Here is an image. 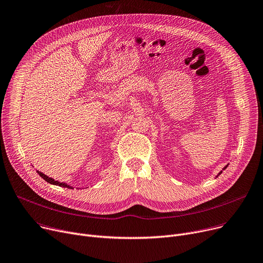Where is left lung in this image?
Wrapping results in <instances>:
<instances>
[{"mask_svg":"<svg viewBox=\"0 0 263 263\" xmlns=\"http://www.w3.org/2000/svg\"><path fill=\"white\" fill-rule=\"evenodd\" d=\"M226 167H227V166H225V167H224V169H225V168H226ZM221 172H222V171H221ZM221 172H220V173H221ZM220 173H219V174H220Z\"/></svg>","mask_w":263,"mask_h":263,"instance_id":"obj_1","label":"left lung"}]
</instances>
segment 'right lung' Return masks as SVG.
<instances>
[{"mask_svg":"<svg viewBox=\"0 0 263 263\" xmlns=\"http://www.w3.org/2000/svg\"><path fill=\"white\" fill-rule=\"evenodd\" d=\"M38 172V174L39 176L42 178V179H44L47 183H49V184H52V185H58V186H61V187H67V188H73V187H71L69 185H67V184H65V183H60V182H58V181H55L54 179H51V178H48L47 176H45L44 173H42V172H40V171H37Z\"/></svg>","mask_w":263,"mask_h":263,"instance_id":"1","label":"right lung"}]
</instances>
